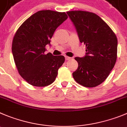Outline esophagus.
Returning <instances> with one entry per match:
<instances>
[{
    "mask_svg": "<svg viewBox=\"0 0 127 127\" xmlns=\"http://www.w3.org/2000/svg\"><path fill=\"white\" fill-rule=\"evenodd\" d=\"M71 59V58H70V57L69 56H65V60H66V61H68V60H70Z\"/></svg>",
    "mask_w": 127,
    "mask_h": 127,
    "instance_id": "obj_1",
    "label": "esophagus"
}]
</instances>
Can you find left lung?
Masks as SVG:
<instances>
[{"mask_svg":"<svg viewBox=\"0 0 127 127\" xmlns=\"http://www.w3.org/2000/svg\"><path fill=\"white\" fill-rule=\"evenodd\" d=\"M67 14L75 26L80 42L86 45L87 52L85 57L74 58L78 67L73 76L85 87H95L106 80L115 64L117 36L95 13L73 10Z\"/></svg>","mask_w":127,"mask_h":127,"instance_id":"obj_1","label":"left lung"}]
</instances>
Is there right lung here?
Segmentation results:
<instances>
[{
    "label": "right lung",
    "instance_id": "obj_1",
    "mask_svg": "<svg viewBox=\"0 0 127 127\" xmlns=\"http://www.w3.org/2000/svg\"><path fill=\"white\" fill-rule=\"evenodd\" d=\"M67 19L65 12L40 10L26 19L15 32L12 45L14 62L20 75L30 85L44 87L56 80L65 58L46 54L45 47Z\"/></svg>",
    "mask_w": 127,
    "mask_h": 127
}]
</instances>
